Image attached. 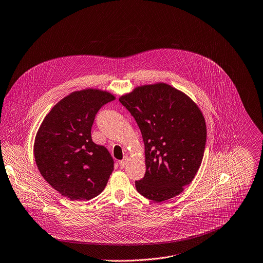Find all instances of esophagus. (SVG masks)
Returning a JSON list of instances; mask_svg holds the SVG:
<instances>
[{
    "label": "esophagus",
    "instance_id": "1",
    "mask_svg": "<svg viewBox=\"0 0 263 263\" xmlns=\"http://www.w3.org/2000/svg\"><path fill=\"white\" fill-rule=\"evenodd\" d=\"M126 164H127V157H124L121 161H119V166L121 168H124L126 166Z\"/></svg>",
    "mask_w": 263,
    "mask_h": 263
}]
</instances>
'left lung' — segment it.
Segmentation results:
<instances>
[{"label": "left lung", "instance_id": "obj_1", "mask_svg": "<svg viewBox=\"0 0 263 263\" xmlns=\"http://www.w3.org/2000/svg\"><path fill=\"white\" fill-rule=\"evenodd\" d=\"M136 119L145 145V177L136 181L143 196L164 201L194 179L203 157L206 126L196 103L174 86H137L119 98Z\"/></svg>", "mask_w": 263, "mask_h": 263}]
</instances>
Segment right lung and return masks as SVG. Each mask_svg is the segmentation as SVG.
Segmentation results:
<instances>
[{
  "instance_id": "obj_1",
  "label": "right lung",
  "mask_w": 263,
  "mask_h": 263,
  "mask_svg": "<svg viewBox=\"0 0 263 263\" xmlns=\"http://www.w3.org/2000/svg\"><path fill=\"white\" fill-rule=\"evenodd\" d=\"M115 100L99 88L73 91L43 119L34 142L36 164L45 181L71 200H89L106 187L112 174L109 151L91 139L100 108Z\"/></svg>"
}]
</instances>
